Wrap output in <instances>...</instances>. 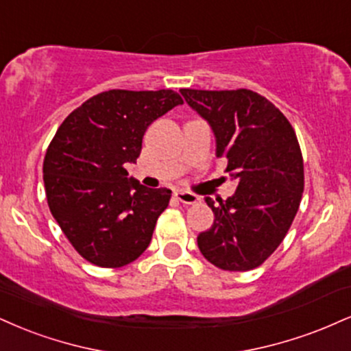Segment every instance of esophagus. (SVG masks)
I'll list each match as a JSON object with an SVG mask.
<instances>
[{"label": "esophagus", "instance_id": "obj_1", "mask_svg": "<svg viewBox=\"0 0 351 351\" xmlns=\"http://www.w3.org/2000/svg\"><path fill=\"white\" fill-rule=\"evenodd\" d=\"M175 196L180 202H183V204H188V206L199 202V196H196V194L189 191H175Z\"/></svg>", "mask_w": 351, "mask_h": 351}]
</instances>
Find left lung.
I'll return each instance as SVG.
<instances>
[{"label": "left lung", "mask_w": 351, "mask_h": 351, "mask_svg": "<svg viewBox=\"0 0 351 351\" xmlns=\"http://www.w3.org/2000/svg\"><path fill=\"white\" fill-rule=\"evenodd\" d=\"M213 129L216 157L227 158L235 193L219 204L210 229L197 235L204 258L227 271L260 267L288 234L304 191L296 132L282 112L250 90H180Z\"/></svg>", "instance_id": "1"}]
</instances>
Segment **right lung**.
Listing matches in <instances>:
<instances>
[{
    "label": "right lung",
    "instance_id": "right-lung-1",
    "mask_svg": "<svg viewBox=\"0 0 351 351\" xmlns=\"http://www.w3.org/2000/svg\"><path fill=\"white\" fill-rule=\"evenodd\" d=\"M183 99L171 90H109L62 122L44 158L52 216L75 250L93 265L119 268L150 245L171 191L128 178L149 125Z\"/></svg>",
    "mask_w": 351,
    "mask_h": 351
}]
</instances>
